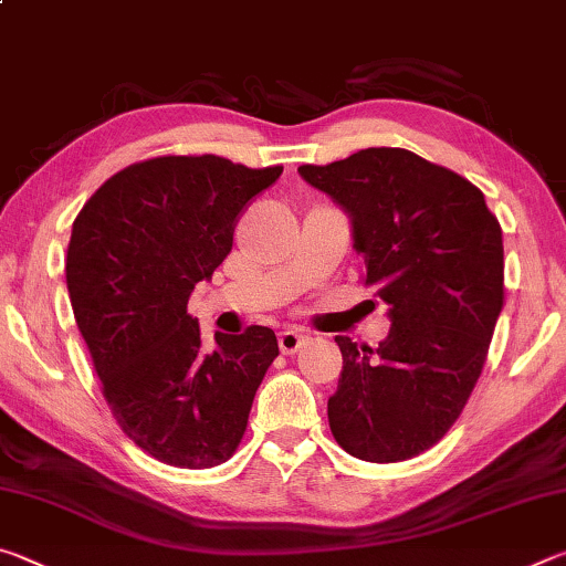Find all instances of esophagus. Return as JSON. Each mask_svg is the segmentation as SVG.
<instances>
[{
    "label": "esophagus",
    "mask_w": 566,
    "mask_h": 566,
    "mask_svg": "<svg viewBox=\"0 0 566 566\" xmlns=\"http://www.w3.org/2000/svg\"><path fill=\"white\" fill-rule=\"evenodd\" d=\"M304 344V334H300V332H294V329H284L282 334H280V349L284 352V354H294L296 349H300Z\"/></svg>",
    "instance_id": "esophagus-1"
}]
</instances>
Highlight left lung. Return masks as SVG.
<instances>
[{
    "label": "left lung",
    "instance_id": "left-lung-1",
    "mask_svg": "<svg viewBox=\"0 0 566 566\" xmlns=\"http://www.w3.org/2000/svg\"><path fill=\"white\" fill-rule=\"evenodd\" d=\"M300 177L352 219L364 284L387 304L377 349L334 337L332 434L364 462H401L442 439L482 375L504 304L502 227L472 181L397 147Z\"/></svg>",
    "mask_w": 566,
    "mask_h": 566
}]
</instances>
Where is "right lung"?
Listing matches in <instances>:
<instances>
[{
    "mask_svg": "<svg viewBox=\"0 0 566 566\" xmlns=\"http://www.w3.org/2000/svg\"><path fill=\"white\" fill-rule=\"evenodd\" d=\"M280 175L214 155L157 157L117 171L74 219L66 290L76 327L114 419L159 462H227L280 354L270 327L217 332L207 349L187 314L195 284L232 249L239 212Z\"/></svg>",
    "mask_w": 566,
    "mask_h": 566,
    "instance_id": "right-lung-1",
    "label": "right lung"
}]
</instances>
